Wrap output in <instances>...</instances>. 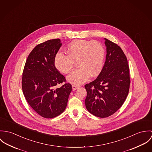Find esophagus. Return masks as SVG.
<instances>
[{"label":"esophagus","mask_w":152,"mask_h":152,"mask_svg":"<svg viewBox=\"0 0 152 152\" xmlns=\"http://www.w3.org/2000/svg\"><path fill=\"white\" fill-rule=\"evenodd\" d=\"M79 87V86H77V85H72V89L73 90H76Z\"/></svg>","instance_id":"1"}]
</instances>
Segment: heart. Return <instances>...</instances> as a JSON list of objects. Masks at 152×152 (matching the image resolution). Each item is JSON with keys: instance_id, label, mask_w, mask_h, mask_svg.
<instances>
[{"instance_id": "obj_1", "label": "heart", "mask_w": 152, "mask_h": 152, "mask_svg": "<svg viewBox=\"0 0 152 152\" xmlns=\"http://www.w3.org/2000/svg\"><path fill=\"white\" fill-rule=\"evenodd\" d=\"M68 55L58 52L55 58L56 69L64 74L70 73L77 62L78 69L68 77V82L79 85L87 81L90 76H98L103 68L105 50L100 42L96 41L77 39L71 42L67 48Z\"/></svg>"}]
</instances>
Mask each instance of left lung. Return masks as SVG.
Returning <instances> with one entry per match:
<instances>
[{"instance_id":"obj_1","label":"left lung","mask_w":152,"mask_h":152,"mask_svg":"<svg viewBox=\"0 0 152 152\" xmlns=\"http://www.w3.org/2000/svg\"><path fill=\"white\" fill-rule=\"evenodd\" d=\"M106 59L96 80L85 85V105L93 115L106 118L117 111L125 101L130 86L127 58L117 44L105 38Z\"/></svg>"}]
</instances>
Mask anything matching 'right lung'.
I'll list each match as a JSON object with an SVG mask.
<instances>
[{
  "label": "right lung",
  "mask_w": 152,
  "mask_h": 152,
  "mask_svg": "<svg viewBox=\"0 0 152 152\" xmlns=\"http://www.w3.org/2000/svg\"><path fill=\"white\" fill-rule=\"evenodd\" d=\"M62 45L59 38L37 45L26 60L22 76L26 100L40 116L56 117L65 110L72 85L55 66V58ZM64 82L58 88L56 86Z\"/></svg>",
  "instance_id": "1"
}]
</instances>
